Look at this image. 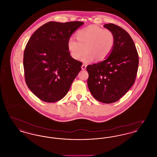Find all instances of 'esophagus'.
<instances>
[{
  "mask_svg": "<svg viewBox=\"0 0 157 157\" xmlns=\"http://www.w3.org/2000/svg\"><path fill=\"white\" fill-rule=\"evenodd\" d=\"M81 67H82V70H85V69H86V65H85V64H83Z\"/></svg>",
  "mask_w": 157,
  "mask_h": 157,
  "instance_id": "1",
  "label": "esophagus"
}]
</instances>
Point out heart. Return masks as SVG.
<instances>
[{"label": "heart", "instance_id": "obj_1", "mask_svg": "<svg viewBox=\"0 0 157 157\" xmlns=\"http://www.w3.org/2000/svg\"><path fill=\"white\" fill-rule=\"evenodd\" d=\"M76 40L71 37L67 41V48L75 60L81 59L89 62L94 59L101 62L106 59L112 52L115 38L111 30L96 26H89L76 33Z\"/></svg>", "mask_w": 157, "mask_h": 157}]
</instances>
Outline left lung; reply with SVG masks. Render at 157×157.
Masks as SVG:
<instances>
[{"label":"left lung","instance_id":"obj_1","mask_svg":"<svg viewBox=\"0 0 157 157\" xmlns=\"http://www.w3.org/2000/svg\"><path fill=\"white\" fill-rule=\"evenodd\" d=\"M104 26L114 34L115 46L106 59L87 66V83L97 100L111 104L122 97L134 83L139 58L134 42L127 31L113 23Z\"/></svg>","mask_w":157,"mask_h":157}]
</instances>
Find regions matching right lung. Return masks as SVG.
<instances>
[{
  "instance_id": "1",
  "label": "right lung",
  "mask_w": 157,
  "mask_h": 157,
  "mask_svg": "<svg viewBox=\"0 0 157 157\" xmlns=\"http://www.w3.org/2000/svg\"><path fill=\"white\" fill-rule=\"evenodd\" d=\"M83 23H46L28 40L23 54L25 79L40 100L55 102L62 99L81 71L82 62L71 56L67 41Z\"/></svg>"
}]
</instances>
